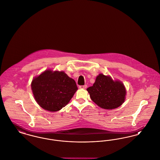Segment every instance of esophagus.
Listing matches in <instances>:
<instances>
[{"instance_id":"esophagus-1","label":"esophagus","mask_w":160,"mask_h":160,"mask_svg":"<svg viewBox=\"0 0 160 160\" xmlns=\"http://www.w3.org/2000/svg\"><path fill=\"white\" fill-rule=\"evenodd\" d=\"M87 88V85H83V86H79V88L80 89H86Z\"/></svg>"}]
</instances>
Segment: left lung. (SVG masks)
Listing matches in <instances>:
<instances>
[{
	"label": "left lung",
	"mask_w": 160,
	"mask_h": 160,
	"mask_svg": "<svg viewBox=\"0 0 160 160\" xmlns=\"http://www.w3.org/2000/svg\"><path fill=\"white\" fill-rule=\"evenodd\" d=\"M92 100L98 106L108 110L121 106L125 101L126 91L123 84L114 82L110 77L100 74L95 82L87 89Z\"/></svg>",
	"instance_id": "8db88e82"
}]
</instances>
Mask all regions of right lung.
<instances>
[{"label":"right lung","instance_id":"obj_1","mask_svg":"<svg viewBox=\"0 0 160 160\" xmlns=\"http://www.w3.org/2000/svg\"><path fill=\"white\" fill-rule=\"evenodd\" d=\"M35 99L46 110L56 112L65 106L78 89L76 82L63 71L47 70L31 84Z\"/></svg>","mask_w":160,"mask_h":160}]
</instances>
